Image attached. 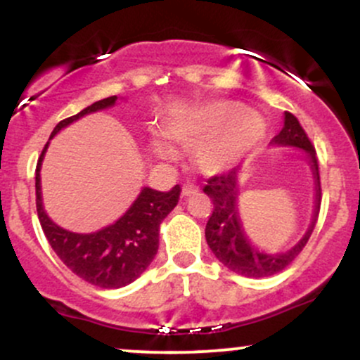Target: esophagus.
Wrapping results in <instances>:
<instances>
[{
    "instance_id": "esophagus-1",
    "label": "esophagus",
    "mask_w": 360,
    "mask_h": 360,
    "mask_svg": "<svg viewBox=\"0 0 360 360\" xmlns=\"http://www.w3.org/2000/svg\"><path fill=\"white\" fill-rule=\"evenodd\" d=\"M196 193H198V186L193 184V183L184 184V186H183V191H181V194H183L184 198H186V196H191V194H196Z\"/></svg>"
}]
</instances>
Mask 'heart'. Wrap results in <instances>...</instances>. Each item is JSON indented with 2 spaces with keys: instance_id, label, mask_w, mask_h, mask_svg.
Segmentation results:
<instances>
[{
  "instance_id": "b5f03b06",
  "label": "heart",
  "mask_w": 360,
  "mask_h": 360,
  "mask_svg": "<svg viewBox=\"0 0 360 360\" xmlns=\"http://www.w3.org/2000/svg\"><path fill=\"white\" fill-rule=\"evenodd\" d=\"M164 134L181 143H193V160L208 176L223 174L242 164L264 142L266 120L245 110L238 101H214L169 120ZM157 155L172 157L174 152L160 139L152 140Z\"/></svg>"
}]
</instances>
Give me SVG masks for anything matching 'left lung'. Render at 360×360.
Segmentation results:
<instances>
[{
    "instance_id": "1",
    "label": "left lung",
    "mask_w": 360,
    "mask_h": 360,
    "mask_svg": "<svg viewBox=\"0 0 360 360\" xmlns=\"http://www.w3.org/2000/svg\"><path fill=\"white\" fill-rule=\"evenodd\" d=\"M271 143L303 148L308 154V160L311 164L316 183L315 218H313L307 235L291 250L284 252V254H264V252L255 249L249 242V238L245 237L237 210L238 169H232L225 174L212 176L203 188V191L208 194L213 203V212L210 214L205 229L206 242H208L214 257L220 260L223 266H226L237 274L245 276V278H267V276H274L286 269L308 243V238L311 237L313 229H315L318 212H320L321 189L316 150L295 115L289 113V111L284 113L283 130L272 139Z\"/></svg>"
}]
</instances>
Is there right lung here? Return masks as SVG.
I'll return each mask as SVG.
<instances>
[{"label": "right lung", "instance_id": "obj_1", "mask_svg": "<svg viewBox=\"0 0 360 360\" xmlns=\"http://www.w3.org/2000/svg\"><path fill=\"white\" fill-rule=\"evenodd\" d=\"M115 101H117V96L105 98V100L93 103L74 117L62 120L53 128L51 139L69 123L93 111L113 106ZM47 147L49 142L45 143L35 169V205L40 225L53 252L74 274L93 286L117 289L134 283L155 257L157 249H159L160 223L177 205L181 193L179 184H176L167 193L143 188L128 212L118 221L100 232H68L47 217L42 205L40 167H42Z\"/></svg>", "mask_w": 360, "mask_h": 360}]
</instances>
